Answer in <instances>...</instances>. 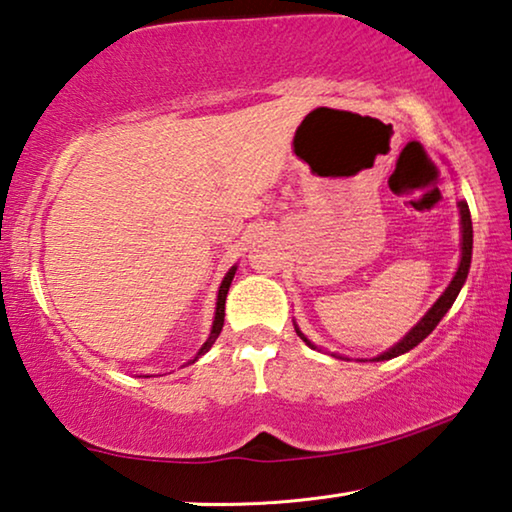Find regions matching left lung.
Instances as JSON below:
<instances>
[{
    "label": "left lung",
    "mask_w": 512,
    "mask_h": 512,
    "mask_svg": "<svg viewBox=\"0 0 512 512\" xmlns=\"http://www.w3.org/2000/svg\"><path fill=\"white\" fill-rule=\"evenodd\" d=\"M458 207H461V225H463V257H461V266H458V271L454 275L452 284H449L443 296L438 298L436 305H433L427 311V316H424L420 323L415 325L411 332L406 334L404 339L395 345V348H391V350L384 352V354H379V357L372 359V361H386V359L400 357V354L413 350L415 345L427 339V336L433 332V329H436V325L440 323V320H443V316L447 314L449 307L454 305L458 291H461V287H463L465 280H467V273H470V262H472V216H470V207H467L465 201L458 203ZM296 332H298L300 339L309 345V348H314V343L307 341V336L302 334L298 327H296Z\"/></svg>",
    "instance_id": "8db88e82"
}]
</instances>
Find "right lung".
Here are the masks:
<instances>
[{
  "label": "right lung",
  "instance_id": "right-lung-1",
  "mask_svg": "<svg viewBox=\"0 0 512 512\" xmlns=\"http://www.w3.org/2000/svg\"><path fill=\"white\" fill-rule=\"evenodd\" d=\"M235 271H237V266H232L230 271H228V275L223 277L221 289H219V298H216V314H214V325H212L210 339H207V341L203 343V348L198 350L196 359L201 357V354H205L207 350H210L212 345H214V341L219 339V334H221V329H223V318H225V296H228V289H230V284H232V277H235ZM196 359H194V361H196Z\"/></svg>",
  "mask_w": 512,
  "mask_h": 512
}]
</instances>
